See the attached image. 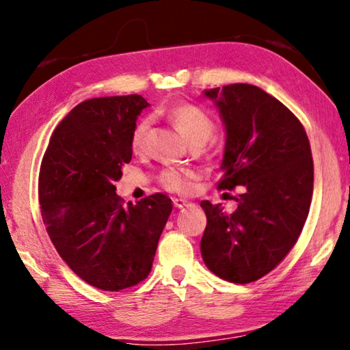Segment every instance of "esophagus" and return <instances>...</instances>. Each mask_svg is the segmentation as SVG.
Returning a JSON list of instances; mask_svg holds the SVG:
<instances>
[{
    "mask_svg": "<svg viewBox=\"0 0 350 350\" xmlns=\"http://www.w3.org/2000/svg\"><path fill=\"white\" fill-rule=\"evenodd\" d=\"M174 206L176 207V209H183V207L192 206V203H189V201L183 200V198H174Z\"/></svg>",
    "mask_w": 350,
    "mask_h": 350,
    "instance_id": "1",
    "label": "esophagus"
}]
</instances>
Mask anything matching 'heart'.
Listing matches in <instances>:
<instances>
[{
  "mask_svg": "<svg viewBox=\"0 0 350 350\" xmlns=\"http://www.w3.org/2000/svg\"><path fill=\"white\" fill-rule=\"evenodd\" d=\"M167 116L178 132L185 137L192 146H203L215 132V121L212 116L192 103H175L167 109ZM150 118L143 116L133 126L131 133V147L133 152H141L144 149L147 132L150 129ZM193 178V172L189 169L165 167L158 175V181L165 191L185 193L191 189V180Z\"/></svg>",
  "mask_w": 350,
  "mask_h": 350,
  "instance_id": "heart-1",
  "label": "heart"
}]
</instances>
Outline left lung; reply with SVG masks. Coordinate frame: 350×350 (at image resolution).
<instances>
[{"instance_id": "8db88e82", "label": "left lung", "mask_w": 350, "mask_h": 350, "mask_svg": "<svg viewBox=\"0 0 350 350\" xmlns=\"http://www.w3.org/2000/svg\"><path fill=\"white\" fill-rule=\"evenodd\" d=\"M226 124L218 189L241 187L235 212L201 201L206 266L219 278L247 284L273 271L295 246L309 215L314 159L299 120L277 98L252 84L211 89Z\"/></svg>"}]
</instances>
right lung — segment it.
<instances>
[{
  "label": "right lung",
  "mask_w": 350,
  "mask_h": 350,
  "mask_svg": "<svg viewBox=\"0 0 350 350\" xmlns=\"http://www.w3.org/2000/svg\"><path fill=\"white\" fill-rule=\"evenodd\" d=\"M141 95L79 103L55 129L42 157L38 198L46 230L85 283L120 292L147 278L172 212L163 193L127 203L115 193L132 159L131 133Z\"/></svg>",
  "instance_id": "add662e5"
}]
</instances>
